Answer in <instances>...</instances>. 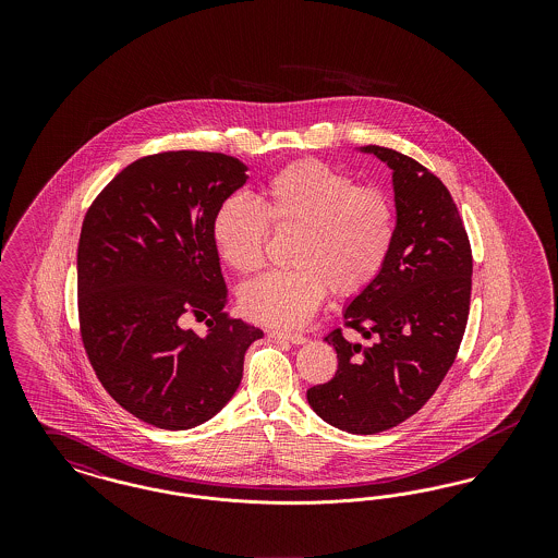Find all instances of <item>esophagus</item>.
Segmentation results:
<instances>
[{"instance_id": "esophagus-1", "label": "esophagus", "mask_w": 558, "mask_h": 558, "mask_svg": "<svg viewBox=\"0 0 558 558\" xmlns=\"http://www.w3.org/2000/svg\"><path fill=\"white\" fill-rule=\"evenodd\" d=\"M267 335H269L271 339H282V341H289V343H294V345L305 343V337H303L301 332L287 330V328H271V330H267Z\"/></svg>"}]
</instances>
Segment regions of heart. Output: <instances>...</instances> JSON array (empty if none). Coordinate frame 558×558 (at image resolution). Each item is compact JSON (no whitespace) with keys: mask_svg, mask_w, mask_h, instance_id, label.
Segmentation results:
<instances>
[{"mask_svg":"<svg viewBox=\"0 0 558 558\" xmlns=\"http://www.w3.org/2000/svg\"><path fill=\"white\" fill-rule=\"evenodd\" d=\"M269 223L296 232L291 269L269 271L240 291L248 318L266 324H301L324 301L366 291L387 266L398 236V213L380 187L319 160H299L274 173L259 203L226 198L213 217L219 257L242 276L266 266Z\"/></svg>","mask_w":558,"mask_h":558,"instance_id":"1","label":"heart"}]
</instances>
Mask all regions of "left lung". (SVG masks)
<instances>
[{
    "label": "left lung",
    "mask_w": 558,
    "mask_h": 558,
    "mask_svg": "<svg viewBox=\"0 0 558 558\" xmlns=\"http://www.w3.org/2000/svg\"><path fill=\"white\" fill-rule=\"evenodd\" d=\"M364 153L393 169L398 236L380 276L347 307L343 328L324 337L339 368L307 389V401L328 425L374 435L416 414L450 371L469 322L473 253L435 173L385 146Z\"/></svg>",
    "instance_id": "obj_1"
}]
</instances>
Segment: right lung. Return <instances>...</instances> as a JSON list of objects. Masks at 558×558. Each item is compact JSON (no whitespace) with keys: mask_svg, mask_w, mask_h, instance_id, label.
Wrapping results in <instances>:
<instances>
[{"mask_svg":"<svg viewBox=\"0 0 558 558\" xmlns=\"http://www.w3.org/2000/svg\"><path fill=\"white\" fill-rule=\"evenodd\" d=\"M234 157L169 150L133 160L94 198L77 246L81 343L98 380L148 425L184 430L236 393L264 332L232 318L213 244L217 207L246 182ZM205 318L208 335L183 328Z\"/></svg>","mask_w":558,"mask_h":558,"instance_id":"add662e5","label":"right lung"}]
</instances>
